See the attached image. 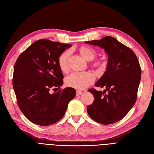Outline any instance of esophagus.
Returning <instances> with one entry per match:
<instances>
[{"mask_svg": "<svg viewBox=\"0 0 154 154\" xmlns=\"http://www.w3.org/2000/svg\"><path fill=\"white\" fill-rule=\"evenodd\" d=\"M82 94V91H76V96H80Z\"/></svg>", "mask_w": 154, "mask_h": 154, "instance_id": "esophagus-1", "label": "esophagus"}]
</instances>
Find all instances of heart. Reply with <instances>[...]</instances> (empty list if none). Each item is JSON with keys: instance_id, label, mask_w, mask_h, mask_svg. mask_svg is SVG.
<instances>
[{"instance_id": "obj_1", "label": "heart", "mask_w": 154, "mask_h": 154, "mask_svg": "<svg viewBox=\"0 0 154 154\" xmlns=\"http://www.w3.org/2000/svg\"><path fill=\"white\" fill-rule=\"evenodd\" d=\"M78 53L87 61L91 62V67L97 71H103L106 69L107 63L103 59H96L92 60L96 56V51L94 49L88 45H82L78 49ZM70 53L66 51L60 56L58 65L60 69L63 72L69 71ZM94 82V76L91 72H74L66 78V84L69 87L82 90L87 88Z\"/></svg>"}]
</instances>
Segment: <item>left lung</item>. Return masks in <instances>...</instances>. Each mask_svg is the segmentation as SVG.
Listing matches in <instances>:
<instances>
[{
    "mask_svg": "<svg viewBox=\"0 0 154 154\" xmlns=\"http://www.w3.org/2000/svg\"><path fill=\"white\" fill-rule=\"evenodd\" d=\"M103 48L109 54L107 69L96 84L106 90L88 91L94 96L87 106L88 116L95 122L110 125L119 122L136 103L141 77V69L134 51L112 36L85 42Z\"/></svg>",
    "mask_w": 154,
    "mask_h": 154,
    "instance_id": "obj_1",
    "label": "left lung"
}]
</instances>
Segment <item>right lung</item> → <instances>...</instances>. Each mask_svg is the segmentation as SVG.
I'll return each mask as SVG.
<instances>
[{"label": "right lung", "instance_id": "1", "mask_svg": "<svg viewBox=\"0 0 154 154\" xmlns=\"http://www.w3.org/2000/svg\"><path fill=\"white\" fill-rule=\"evenodd\" d=\"M71 46L40 39L18 57L13 87L18 107L31 122L41 126L58 122L66 114L69 101L75 97L74 88H60L63 75L58 58ZM51 89L59 91L51 94Z\"/></svg>", "mask_w": 154, "mask_h": 154}]
</instances>
